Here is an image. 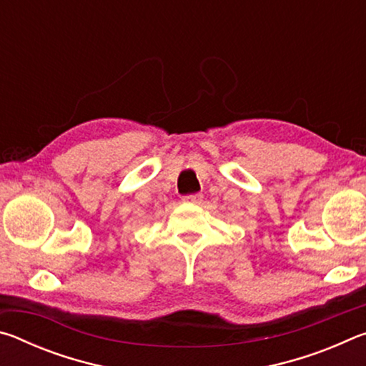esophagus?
Listing matches in <instances>:
<instances>
[{"instance_id":"1","label":"esophagus","mask_w":366,"mask_h":366,"mask_svg":"<svg viewBox=\"0 0 366 366\" xmlns=\"http://www.w3.org/2000/svg\"><path fill=\"white\" fill-rule=\"evenodd\" d=\"M184 202H187V203H194V205H200V203L203 202V195H200V194L187 195V197H184Z\"/></svg>"}]
</instances>
